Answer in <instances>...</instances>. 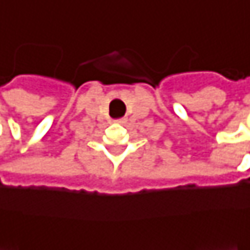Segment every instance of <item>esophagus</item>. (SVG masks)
<instances>
[{
    "label": "esophagus",
    "instance_id": "obj_1",
    "mask_svg": "<svg viewBox=\"0 0 250 250\" xmlns=\"http://www.w3.org/2000/svg\"><path fill=\"white\" fill-rule=\"evenodd\" d=\"M117 122H119L120 125H125V119H119Z\"/></svg>",
    "mask_w": 250,
    "mask_h": 250
}]
</instances>
